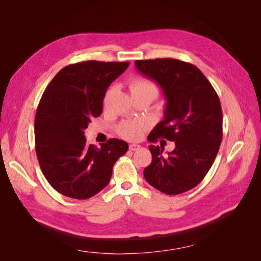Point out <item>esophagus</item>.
Returning <instances> with one entry per match:
<instances>
[{
  "label": "esophagus",
  "instance_id": "obj_1",
  "mask_svg": "<svg viewBox=\"0 0 261 261\" xmlns=\"http://www.w3.org/2000/svg\"><path fill=\"white\" fill-rule=\"evenodd\" d=\"M141 147L139 145H136V144H132L129 145V150L130 151H137V150H139Z\"/></svg>",
  "mask_w": 261,
  "mask_h": 261
}]
</instances>
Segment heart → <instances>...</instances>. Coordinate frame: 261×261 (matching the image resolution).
<instances>
[{"label": "heart", "mask_w": 261, "mask_h": 261, "mask_svg": "<svg viewBox=\"0 0 261 261\" xmlns=\"http://www.w3.org/2000/svg\"><path fill=\"white\" fill-rule=\"evenodd\" d=\"M129 89L132 94H149L152 100L159 94V88L158 86L146 78H136L134 80L130 85ZM147 128V124L144 121H133V122H125L122 123L118 127V133L120 135L126 139L136 140L141 137L143 132Z\"/></svg>", "instance_id": "b5f03b06"}]
</instances>
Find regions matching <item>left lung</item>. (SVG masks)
I'll list each match as a JSON object with an SVG mask.
<instances>
[{"instance_id": "8db88e82", "label": "left lung", "mask_w": 261, "mask_h": 261, "mask_svg": "<svg viewBox=\"0 0 261 261\" xmlns=\"http://www.w3.org/2000/svg\"><path fill=\"white\" fill-rule=\"evenodd\" d=\"M139 73L161 87L167 105L163 121L149 134L174 141L173 151L150 145L152 161L144 171L148 183L167 195L198 185L215 162L222 141V109L216 90L199 68L175 59L137 60Z\"/></svg>"}]
</instances>
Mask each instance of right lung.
Wrapping results in <instances>:
<instances>
[{"instance_id": "add662e5", "label": "right lung", "mask_w": 261, "mask_h": 261, "mask_svg": "<svg viewBox=\"0 0 261 261\" xmlns=\"http://www.w3.org/2000/svg\"><path fill=\"white\" fill-rule=\"evenodd\" d=\"M128 62L86 61L62 68L46 87L35 120L36 152L44 177L66 197L88 199L112 176L127 143L112 138L101 148L86 143L85 129L102 113L109 86Z\"/></svg>"}]
</instances>
